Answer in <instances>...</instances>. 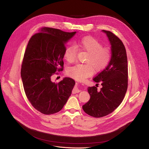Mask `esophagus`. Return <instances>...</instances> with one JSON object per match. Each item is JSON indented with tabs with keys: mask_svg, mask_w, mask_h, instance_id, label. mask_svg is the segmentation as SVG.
I'll use <instances>...</instances> for the list:
<instances>
[{
	"mask_svg": "<svg viewBox=\"0 0 149 149\" xmlns=\"http://www.w3.org/2000/svg\"><path fill=\"white\" fill-rule=\"evenodd\" d=\"M81 91V90L80 89H79V84H78V83H76V86L75 87V88H74V90L72 91L73 93H77L80 92Z\"/></svg>",
	"mask_w": 149,
	"mask_h": 149,
	"instance_id": "34e87169",
	"label": "esophagus"
}]
</instances>
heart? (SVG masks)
Wrapping results in <instances>:
<instances>
[{"mask_svg":"<svg viewBox=\"0 0 149 149\" xmlns=\"http://www.w3.org/2000/svg\"><path fill=\"white\" fill-rule=\"evenodd\" d=\"M74 46L65 49L63 58L68 63L74 62L77 58V50H82L88 53L85 62L87 64H78L69 68L67 74L78 81H82L94 72L103 70L109 64L111 53L109 49L103 47L102 44L91 36H85L76 41Z\"/></svg>","mask_w":149,"mask_h":149,"instance_id":"1","label":"heart"}]
</instances>
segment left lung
Masks as SVG:
<instances>
[{"mask_svg":"<svg viewBox=\"0 0 149 149\" xmlns=\"http://www.w3.org/2000/svg\"><path fill=\"white\" fill-rule=\"evenodd\" d=\"M111 45V58L106 68L93 78L102 88L88 87L90 99L83 106L88 115L100 118L111 113L123 102L128 87V63L125 46L121 40L109 31L102 30ZM98 85V84H97Z\"/></svg>","mask_w":149,"mask_h":149,"instance_id":"left-lung-1","label":"left lung"}]
</instances>
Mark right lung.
<instances>
[{
	"label": "right lung",
	"instance_id": "add662e5",
	"mask_svg": "<svg viewBox=\"0 0 149 149\" xmlns=\"http://www.w3.org/2000/svg\"><path fill=\"white\" fill-rule=\"evenodd\" d=\"M76 31L64 32L43 27L31 37L26 46L21 75L26 97L36 109L45 115L60 111L71 96L75 81L63 78L59 83L51 77L63 67L65 45Z\"/></svg>",
	"mask_w": 149,
	"mask_h": 149
}]
</instances>
